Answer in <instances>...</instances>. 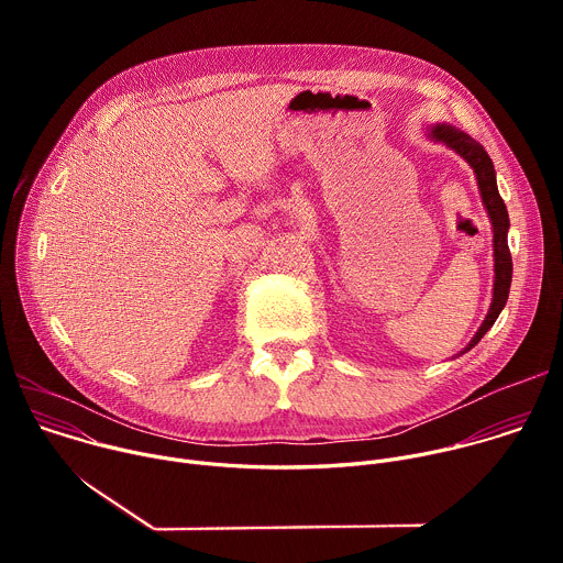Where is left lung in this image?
<instances>
[{"label": "left lung", "instance_id": "8db88e82", "mask_svg": "<svg viewBox=\"0 0 563 563\" xmlns=\"http://www.w3.org/2000/svg\"><path fill=\"white\" fill-rule=\"evenodd\" d=\"M432 137L437 142H443L445 146H450L452 151H456L465 163L472 167L474 176H476V185L481 191V200H484L488 216L493 220V243H495V289H493V302L488 309V316L484 320V325L478 328V332L474 334V339L470 341V345L461 352H470L481 339L486 336V332L495 325V320L499 318L501 309L506 307L508 294H510V283H512V256L508 250V229H510V218H508V209L506 202L499 196L497 189V174H495V165L490 155L486 153V148L481 146L474 137H470L467 133L450 126V124H437L432 129Z\"/></svg>", "mask_w": 563, "mask_h": 563}]
</instances>
